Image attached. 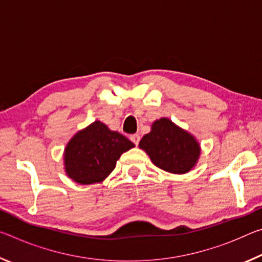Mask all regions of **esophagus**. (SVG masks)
<instances>
[{"instance_id":"34e87169","label":"esophagus","mask_w":262,"mask_h":262,"mask_svg":"<svg viewBox=\"0 0 262 262\" xmlns=\"http://www.w3.org/2000/svg\"><path fill=\"white\" fill-rule=\"evenodd\" d=\"M130 141H132L133 143H134L135 145H137V144H139V142H140V135H137V134L132 135V136H130Z\"/></svg>"}]
</instances>
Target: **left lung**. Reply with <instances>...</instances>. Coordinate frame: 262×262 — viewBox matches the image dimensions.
I'll use <instances>...</instances> for the list:
<instances>
[{"label":"left lung","instance_id":"8db88e82","mask_svg":"<svg viewBox=\"0 0 262 262\" xmlns=\"http://www.w3.org/2000/svg\"><path fill=\"white\" fill-rule=\"evenodd\" d=\"M140 149L154 165L173 174H185L195 167L201 155L196 137L167 118L155 120L151 130L142 137Z\"/></svg>","mask_w":262,"mask_h":262}]
</instances>
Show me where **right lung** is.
Returning a JSON list of instances; mask_svg holds the SVG:
<instances>
[{
    "label": "right lung",
    "instance_id": "1",
    "mask_svg": "<svg viewBox=\"0 0 262 262\" xmlns=\"http://www.w3.org/2000/svg\"><path fill=\"white\" fill-rule=\"evenodd\" d=\"M135 144L99 120L78 130L63 151L64 172L81 185L100 184L107 178L123 152Z\"/></svg>",
    "mask_w": 262,
    "mask_h": 262
}]
</instances>
